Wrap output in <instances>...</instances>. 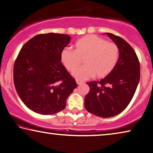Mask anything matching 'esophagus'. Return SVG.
Segmentation results:
<instances>
[{"label":"esophagus","mask_w":153,"mask_h":153,"mask_svg":"<svg viewBox=\"0 0 153 153\" xmlns=\"http://www.w3.org/2000/svg\"><path fill=\"white\" fill-rule=\"evenodd\" d=\"M76 81L77 84H81L83 83V81L81 80V79H76Z\"/></svg>","instance_id":"34e87169"}]
</instances>
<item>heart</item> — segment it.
Returning a JSON list of instances; mask_svg holds the SVG:
<instances>
[{
  "mask_svg": "<svg viewBox=\"0 0 153 153\" xmlns=\"http://www.w3.org/2000/svg\"><path fill=\"white\" fill-rule=\"evenodd\" d=\"M76 50L65 48L60 54L62 63L68 70L73 69L85 57V65L73 70V76L86 79L95 76L103 77L112 71L119 58V49L113 42L102 37L88 35L77 41Z\"/></svg>",
  "mask_w": 153,
  "mask_h": 153,
  "instance_id": "heart-1",
  "label": "heart"
}]
</instances>
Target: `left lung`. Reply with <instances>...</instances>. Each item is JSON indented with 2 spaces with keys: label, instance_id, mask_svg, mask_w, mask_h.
<instances>
[{
  "label": "left lung",
  "instance_id": "obj_1",
  "mask_svg": "<svg viewBox=\"0 0 153 153\" xmlns=\"http://www.w3.org/2000/svg\"><path fill=\"white\" fill-rule=\"evenodd\" d=\"M106 35L118 45V60L103 79L87 82L90 91L84 99L86 110L102 118L113 117L127 107L140 77V62L133 48L118 36L111 33Z\"/></svg>",
  "mask_w": 153,
  "mask_h": 153
}]
</instances>
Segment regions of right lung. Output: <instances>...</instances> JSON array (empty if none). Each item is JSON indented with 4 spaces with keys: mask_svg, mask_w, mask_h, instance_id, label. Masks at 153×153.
Segmentation results:
<instances>
[{
    "mask_svg": "<svg viewBox=\"0 0 153 153\" xmlns=\"http://www.w3.org/2000/svg\"><path fill=\"white\" fill-rule=\"evenodd\" d=\"M71 37L57 33L39 34L20 50L14 63L13 82L26 107L42 115L64 110L76 82L61 62L62 50Z\"/></svg>",
    "mask_w": 153,
    "mask_h": 153,
    "instance_id": "add662e5",
    "label": "right lung"
}]
</instances>
